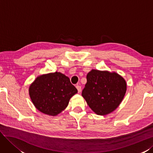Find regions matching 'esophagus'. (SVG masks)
I'll return each instance as SVG.
<instances>
[{
    "instance_id": "esophagus-1",
    "label": "esophagus",
    "mask_w": 153,
    "mask_h": 153,
    "mask_svg": "<svg viewBox=\"0 0 153 153\" xmlns=\"http://www.w3.org/2000/svg\"><path fill=\"white\" fill-rule=\"evenodd\" d=\"M76 88L77 89V91H78V92H81V86H79V85H77L76 86Z\"/></svg>"
}]
</instances>
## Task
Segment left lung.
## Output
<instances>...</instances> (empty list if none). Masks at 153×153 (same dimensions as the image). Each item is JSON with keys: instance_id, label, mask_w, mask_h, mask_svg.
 <instances>
[{"instance_id": "left-lung-1", "label": "left lung", "mask_w": 153, "mask_h": 153, "mask_svg": "<svg viewBox=\"0 0 153 153\" xmlns=\"http://www.w3.org/2000/svg\"><path fill=\"white\" fill-rule=\"evenodd\" d=\"M82 96L89 107L99 115H106L116 110L127 89L124 78L113 72L92 69L86 76Z\"/></svg>"}]
</instances>
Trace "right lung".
Instances as JSON below:
<instances>
[{
    "label": "right lung",
    "instance_id": "add662e5",
    "mask_svg": "<svg viewBox=\"0 0 153 153\" xmlns=\"http://www.w3.org/2000/svg\"><path fill=\"white\" fill-rule=\"evenodd\" d=\"M77 90L69 78L56 72L38 76L30 85L29 94L36 109L43 113L56 116L68 106Z\"/></svg>",
    "mask_w": 153,
    "mask_h": 153
}]
</instances>
